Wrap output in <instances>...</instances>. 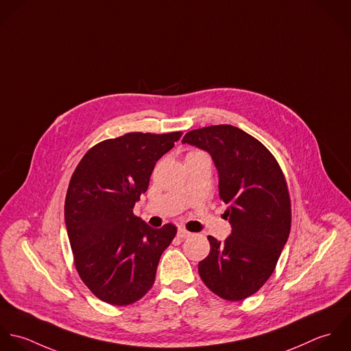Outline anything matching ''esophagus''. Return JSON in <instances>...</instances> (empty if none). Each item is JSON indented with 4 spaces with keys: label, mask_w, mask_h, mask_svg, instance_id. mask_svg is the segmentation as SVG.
<instances>
[{
    "label": "esophagus",
    "mask_w": 351,
    "mask_h": 351,
    "mask_svg": "<svg viewBox=\"0 0 351 351\" xmlns=\"http://www.w3.org/2000/svg\"><path fill=\"white\" fill-rule=\"evenodd\" d=\"M191 236V233L189 232V230H186L184 228H179L178 229V237H180V239H187V237H190Z\"/></svg>",
    "instance_id": "1"
}]
</instances>
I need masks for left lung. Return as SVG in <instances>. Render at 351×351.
<instances>
[{
  "label": "left lung",
  "mask_w": 351,
  "mask_h": 351,
  "mask_svg": "<svg viewBox=\"0 0 351 351\" xmlns=\"http://www.w3.org/2000/svg\"><path fill=\"white\" fill-rule=\"evenodd\" d=\"M182 142L210 154L232 226L223 241L208 237L210 254L199 262V276L221 298L244 300L270 278L290 233L285 176L267 147L234 126L193 130Z\"/></svg>",
  "instance_id": "obj_1"
}]
</instances>
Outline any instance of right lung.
Returning <instances> with one entry per match:
<instances>
[{
    "instance_id": "1",
    "label": "right lung",
    "mask_w": 351,
    "mask_h": 351,
    "mask_svg": "<svg viewBox=\"0 0 351 351\" xmlns=\"http://www.w3.org/2000/svg\"><path fill=\"white\" fill-rule=\"evenodd\" d=\"M182 133H129L95 145L71 175L65 223L82 282L101 301L123 306L153 286L176 226H149L133 214L156 162Z\"/></svg>"
}]
</instances>
